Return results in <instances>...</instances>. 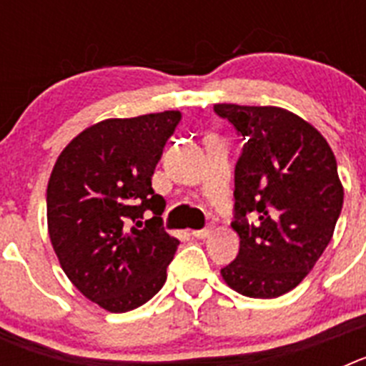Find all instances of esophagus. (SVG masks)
Wrapping results in <instances>:
<instances>
[{
	"instance_id": "esophagus-1",
	"label": "esophagus",
	"mask_w": 366,
	"mask_h": 366,
	"mask_svg": "<svg viewBox=\"0 0 366 366\" xmlns=\"http://www.w3.org/2000/svg\"><path fill=\"white\" fill-rule=\"evenodd\" d=\"M211 232H212V227H205V229H198V231H192L190 234H192L194 238H198V240H205V238H209Z\"/></svg>"
}]
</instances>
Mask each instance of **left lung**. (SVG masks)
I'll return each mask as SVG.
<instances>
[{
	"mask_svg": "<svg viewBox=\"0 0 366 366\" xmlns=\"http://www.w3.org/2000/svg\"><path fill=\"white\" fill-rule=\"evenodd\" d=\"M244 148L234 167L238 257L225 282L253 299L292 292L332 240L342 209L337 161L319 132L274 106L214 104Z\"/></svg>",
	"mask_w": 366,
	"mask_h": 366,
	"instance_id": "1",
	"label": "left lung"
}]
</instances>
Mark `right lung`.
<instances>
[{"instance_id": "right-lung-1", "label": "right lung", "mask_w": 366, "mask_h": 366, "mask_svg": "<svg viewBox=\"0 0 366 366\" xmlns=\"http://www.w3.org/2000/svg\"><path fill=\"white\" fill-rule=\"evenodd\" d=\"M179 121V112H163L99 122L64 148L51 174L54 253L76 290L108 312L143 306L167 280L179 242L164 232L152 176Z\"/></svg>"}]
</instances>
